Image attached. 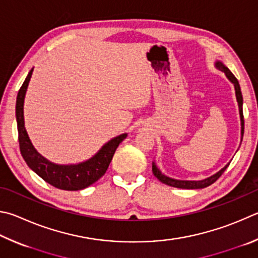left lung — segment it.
I'll list each match as a JSON object with an SVG mask.
<instances>
[{"label":"left lung","mask_w":258,"mask_h":258,"mask_svg":"<svg viewBox=\"0 0 258 258\" xmlns=\"http://www.w3.org/2000/svg\"><path fill=\"white\" fill-rule=\"evenodd\" d=\"M215 67H217L219 70H221L222 72L226 73L227 78L233 83V86H235L237 101H238V105H239V114H240V119H241V139H242V137H243V113H242V95H241V91H240L239 82H238L237 78L231 73L230 70L224 67V65L221 62L215 63ZM228 166H229V163H228L226 167L222 168L221 170L218 171L215 175L207 178V179L198 180V181L172 179V178H169V177H167V176H165L163 174H161V171L158 169L157 166H156V163H154V162H152V172H153V175L156 176L159 180H160L161 182H163V184L168 185V186L177 187V188H185V189H198V188H204V187H208L210 185H212L214 181H217L219 178H220V176L223 174L224 170L227 169Z\"/></svg>","instance_id":"obj_1"}]
</instances>
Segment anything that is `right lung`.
Returning <instances> with one entry per match:
<instances>
[{
  "label": "right lung",
  "instance_id": "obj_1",
  "mask_svg": "<svg viewBox=\"0 0 258 258\" xmlns=\"http://www.w3.org/2000/svg\"><path fill=\"white\" fill-rule=\"evenodd\" d=\"M34 69L28 73L25 82L22 83L20 90L18 92L16 116L18 124V139L19 147L22 158L25 159L27 165L34 170L37 175L56 188L64 190H79L92 185L98 179L105 175L109 167L111 159L114 157L117 147L127 134H121L105 144L95 157L89 159L88 161L79 163V165L59 166L46 160L44 157L36 151L32 147L29 138L25 128L23 120V100L27 91L28 83L30 81Z\"/></svg>",
  "mask_w": 258,
  "mask_h": 258
}]
</instances>
